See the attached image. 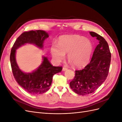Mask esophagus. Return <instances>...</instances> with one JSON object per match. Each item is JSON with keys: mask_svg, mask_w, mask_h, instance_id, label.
Wrapping results in <instances>:
<instances>
[{"mask_svg": "<svg viewBox=\"0 0 122 122\" xmlns=\"http://www.w3.org/2000/svg\"><path fill=\"white\" fill-rule=\"evenodd\" d=\"M68 69L67 68H66V67H63L62 68V71H66V70H67Z\"/></svg>", "mask_w": 122, "mask_h": 122, "instance_id": "1", "label": "esophagus"}]
</instances>
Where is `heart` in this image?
Returning a JSON list of instances; mask_svg holds the SVG:
<instances>
[{"mask_svg":"<svg viewBox=\"0 0 122 122\" xmlns=\"http://www.w3.org/2000/svg\"><path fill=\"white\" fill-rule=\"evenodd\" d=\"M93 51V44L90 41L77 35L64 36L60 38L58 44L51 47V53L55 61H64L66 54L75 67H84L89 61Z\"/></svg>","mask_w":122,"mask_h":122,"instance_id":"heart-1","label":"heart"}]
</instances>
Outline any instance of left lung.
Segmentation results:
<instances>
[{"label": "left lung", "instance_id": "obj_1", "mask_svg": "<svg viewBox=\"0 0 122 122\" xmlns=\"http://www.w3.org/2000/svg\"><path fill=\"white\" fill-rule=\"evenodd\" d=\"M90 35L99 41L90 62L82 70L75 71V76L70 86L76 94L84 96L93 93L104 82L107 77L111 53L106 41L97 33Z\"/></svg>", "mask_w": 122, "mask_h": 122}]
</instances>
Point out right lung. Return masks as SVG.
<instances>
[{"mask_svg":"<svg viewBox=\"0 0 122 122\" xmlns=\"http://www.w3.org/2000/svg\"><path fill=\"white\" fill-rule=\"evenodd\" d=\"M49 37L44 30H30L22 33L17 38L11 49L10 61L14 78L20 86L32 95L42 94L48 91L53 76L61 71V67H54L47 57L43 56L42 64L31 73H24L19 69L16 61V49L25 44H31L42 49L43 43Z\"/></svg>","mask_w":122,"mask_h":122,"instance_id":"right-lung-1","label":"right lung"}]
</instances>
